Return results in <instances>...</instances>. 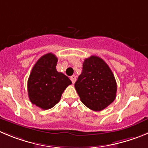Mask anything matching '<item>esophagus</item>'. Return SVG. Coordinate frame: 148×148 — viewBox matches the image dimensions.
<instances>
[{"mask_svg":"<svg viewBox=\"0 0 148 148\" xmlns=\"http://www.w3.org/2000/svg\"><path fill=\"white\" fill-rule=\"evenodd\" d=\"M71 82H72V83L73 84H74L75 83V82H76V79H77V77H76L75 75H73V76H71Z\"/></svg>","mask_w":148,"mask_h":148,"instance_id":"1","label":"esophagus"}]
</instances>
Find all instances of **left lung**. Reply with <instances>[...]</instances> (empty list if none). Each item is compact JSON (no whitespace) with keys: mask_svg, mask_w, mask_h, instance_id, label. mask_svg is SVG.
<instances>
[{"mask_svg":"<svg viewBox=\"0 0 148 148\" xmlns=\"http://www.w3.org/2000/svg\"><path fill=\"white\" fill-rule=\"evenodd\" d=\"M74 86L81 101L93 111H101L115 99L117 83L112 71L98 56L92 55L84 60Z\"/></svg>","mask_w":148,"mask_h":148,"instance_id":"1","label":"left lung"}]
</instances>
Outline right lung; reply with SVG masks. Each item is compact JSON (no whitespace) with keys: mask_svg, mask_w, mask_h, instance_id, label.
Returning a JSON list of instances; mask_svg holds the SVG:
<instances>
[{"mask_svg":"<svg viewBox=\"0 0 148 148\" xmlns=\"http://www.w3.org/2000/svg\"><path fill=\"white\" fill-rule=\"evenodd\" d=\"M57 62L58 58L52 53L41 56L27 80L29 99L42 110H49L57 104L64 90L71 84L67 76L57 71Z\"/></svg>","mask_w":148,"mask_h":148,"instance_id":"1","label":"right lung"}]
</instances>
